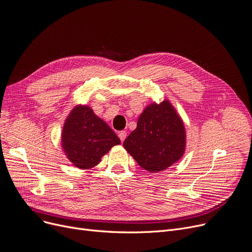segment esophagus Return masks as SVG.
<instances>
[{"label":"esophagus","instance_id":"esophagus-1","mask_svg":"<svg viewBox=\"0 0 252 252\" xmlns=\"http://www.w3.org/2000/svg\"><path fill=\"white\" fill-rule=\"evenodd\" d=\"M118 136H119V139L121 140V142H124L125 139L126 138V131H121V132H119Z\"/></svg>","mask_w":252,"mask_h":252}]
</instances>
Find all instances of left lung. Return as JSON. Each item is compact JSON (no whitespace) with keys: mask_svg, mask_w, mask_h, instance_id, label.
I'll list each match as a JSON object with an SVG mask.
<instances>
[{"mask_svg":"<svg viewBox=\"0 0 252 252\" xmlns=\"http://www.w3.org/2000/svg\"><path fill=\"white\" fill-rule=\"evenodd\" d=\"M124 147L139 166L153 173L178 162L185 153L186 129L171 102L163 100L148 105Z\"/></svg>","mask_w":252,"mask_h":252,"instance_id":"obj_1","label":"left lung"}]
</instances>
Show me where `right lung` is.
Returning a JSON list of instances; mask_svg holds the SVG:
<instances>
[{
    "mask_svg": "<svg viewBox=\"0 0 252 252\" xmlns=\"http://www.w3.org/2000/svg\"><path fill=\"white\" fill-rule=\"evenodd\" d=\"M62 148L67 159L80 169L96 166L102 156L120 143L119 138L88 106H76L65 120Z\"/></svg>",
    "mask_w": 252,
    "mask_h": 252,
    "instance_id": "1",
    "label": "right lung"
}]
</instances>
